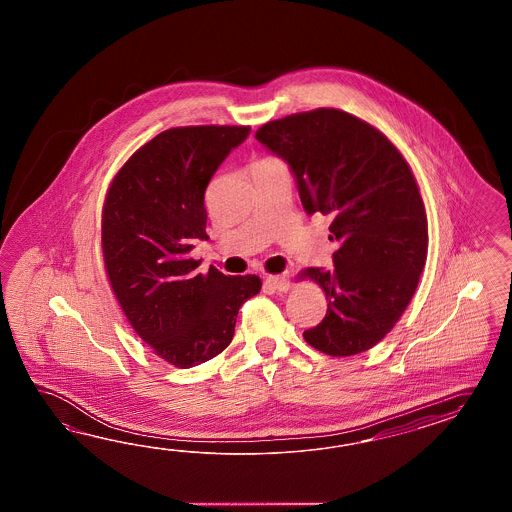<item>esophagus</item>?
<instances>
[{"instance_id": "34e87169", "label": "esophagus", "mask_w": 512, "mask_h": 512, "mask_svg": "<svg viewBox=\"0 0 512 512\" xmlns=\"http://www.w3.org/2000/svg\"><path fill=\"white\" fill-rule=\"evenodd\" d=\"M264 285L274 288V290H279V292H287L288 288H290V279H288L287 274L266 275L264 277Z\"/></svg>"}]
</instances>
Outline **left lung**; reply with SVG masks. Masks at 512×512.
I'll list each match as a JSON object with an SVG mask.
<instances>
[{"instance_id": "left-lung-1", "label": "left lung", "mask_w": 512, "mask_h": 512, "mask_svg": "<svg viewBox=\"0 0 512 512\" xmlns=\"http://www.w3.org/2000/svg\"><path fill=\"white\" fill-rule=\"evenodd\" d=\"M255 138L288 164L307 214L333 218V268L303 272L324 288L327 312L303 337L333 357L374 348L407 309L427 259L409 164L383 133L338 109L268 122Z\"/></svg>"}]
</instances>
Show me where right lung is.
Listing matches in <instances>:
<instances>
[{
	"label": "right lung",
	"instance_id": "1",
	"mask_svg": "<svg viewBox=\"0 0 512 512\" xmlns=\"http://www.w3.org/2000/svg\"><path fill=\"white\" fill-rule=\"evenodd\" d=\"M250 127H175L144 144L116 174L101 244L114 296L150 348L177 368L211 361L233 340L257 275H203L190 251L207 237L205 190Z\"/></svg>",
	"mask_w": 512,
	"mask_h": 512
}]
</instances>
